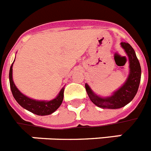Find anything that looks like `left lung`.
<instances>
[{
	"label": "left lung",
	"instance_id": "obj_1",
	"mask_svg": "<svg viewBox=\"0 0 151 151\" xmlns=\"http://www.w3.org/2000/svg\"><path fill=\"white\" fill-rule=\"evenodd\" d=\"M121 47L129 57V73L122 86L108 97H101L91 90L85 83V89L91 101L97 106L102 109H119L132 101L138 92L141 81V69L135 52L129 43L121 42Z\"/></svg>",
	"mask_w": 151,
	"mask_h": 151
}]
</instances>
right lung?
<instances>
[{"label":"right lung","instance_id":"add662e5","mask_svg":"<svg viewBox=\"0 0 151 151\" xmlns=\"http://www.w3.org/2000/svg\"><path fill=\"white\" fill-rule=\"evenodd\" d=\"M13 63L10 66L9 79H10L12 94L19 104L24 109L27 110L28 111L38 116L50 115L55 112L60 107L63 100L64 87L60 91L59 94H57V97L50 101H40V100L32 99L22 94L14 84L13 80Z\"/></svg>","mask_w":151,"mask_h":151}]
</instances>
